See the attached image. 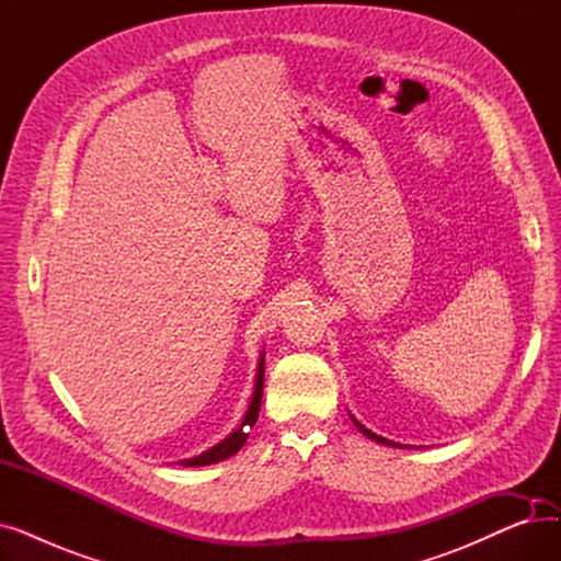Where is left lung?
I'll return each mask as SVG.
<instances>
[{
	"mask_svg": "<svg viewBox=\"0 0 561 561\" xmlns=\"http://www.w3.org/2000/svg\"><path fill=\"white\" fill-rule=\"evenodd\" d=\"M350 419H352V423H355V427H357V430H359L364 436H368L370 440H375V444H381V446H391V448H404V450H407V448H411V446H402V444H396V440H389V438H385V436H379V434L370 432L368 427H364V425H362V423H359L355 416H352V414H350Z\"/></svg>",
	"mask_w": 561,
	"mask_h": 561,
	"instance_id": "8db88e82",
	"label": "left lung"
}]
</instances>
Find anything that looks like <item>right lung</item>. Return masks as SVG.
<instances>
[{
  "label": "right lung",
  "mask_w": 561,
  "mask_h": 561,
  "mask_svg": "<svg viewBox=\"0 0 561 561\" xmlns=\"http://www.w3.org/2000/svg\"><path fill=\"white\" fill-rule=\"evenodd\" d=\"M265 352H261L259 357V366H256V381H254V393H252V400H250V407L245 411V416L241 421V425L236 427L227 438H222L220 444H216L214 448L204 450L202 455L197 457H191V459H182L180 463L182 466H211V463H218V461H225L229 457H233L236 453H239L245 440L250 436V430L254 427L256 419H259V409H261V396H263V370H265Z\"/></svg>",
  "instance_id": "1"
}]
</instances>
